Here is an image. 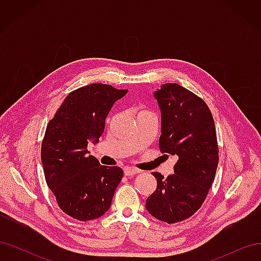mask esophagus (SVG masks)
<instances>
[{"label": "esophagus", "instance_id": "1", "mask_svg": "<svg viewBox=\"0 0 261 261\" xmlns=\"http://www.w3.org/2000/svg\"><path fill=\"white\" fill-rule=\"evenodd\" d=\"M138 173H139V170L130 168V167H127V168L124 169V174L126 176H133V175H135V174H138Z\"/></svg>", "mask_w": 261, "mask_h": 261}]
</instances>
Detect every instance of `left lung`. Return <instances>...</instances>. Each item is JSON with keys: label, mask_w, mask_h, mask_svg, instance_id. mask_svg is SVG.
Returning a JSON list of instances; mask_svg holds the SVG:
<instances>
[{"label": "left lung", "mask_w": 261, "mask_h": 261, "mask_svg": "<svg viewBox=\"0 0 261 261\" xmlns=\"http://www.w3.org/2000/svg\"><path fill=\"white\" fill-rule=\"evenodd\" d=\"M153 97L161 111V152L176 156L174 174L152 172L156 189L146 209L169 224L192 217L208 195L219 149L212 114L204 101L177 84H164Z\"/></svg>", "instance_id": "8db88e82"}]
</instances>
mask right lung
I'll use <instances>...</instances> for the list:
<instances>
[{
	"label": "right lung",
	"instance_id": "right-lung-1",
	"mask_svg": "<svg viewBox=\"0 0 261 261\" xmlns=\"http://www.w3.org/2000/svg\"><path fill=\"white\" fill-rule=\"evenodd\" d=\"M127 91L105 84L82 87L68 94L46 126L44 177L60 208L74 219H97L111 206L123 170L101 165L87 147L90 140L98 143L110 110Z\"/></svg>",
	"mask_w": 261,
	"mask_h": 261
}]
</instances>
